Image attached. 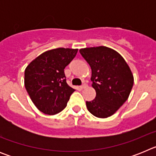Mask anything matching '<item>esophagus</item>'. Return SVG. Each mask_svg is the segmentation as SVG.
<instances>
[{
    "instance_id": "obj_1",
    "label": "esophagus",
    "mask_w": 156,
    "mask_h": 156,
    "mask_svg": "<svg viewBox=\"0 0 156 156\" xmlns=\"http://www.w3.org/2000/svg\"><path fill=\"white\" fill-rule=\"evenodd\" d=\"M87 87V85L86 84V83H83V84H82L80 86V88L81 89H84V88H86Z\"/></svg>"
}]
</instances>
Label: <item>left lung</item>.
Segmentation results:
<instances>
[{"mask_svg":"<svg viewBox=\"0 0 156 156\" xmlns=\"http://www.w3.org/2000/svg\"><path fill=\"white\" fill-rule=\"evenodd\" d=\"M80 53L91 69L92 87L96 97L86 101L92 115L107 118L113 115L127 100L133 84V76L124 58L105 46L82 48Z\"/></svg>","mask_w":156,"mask_h":156,"instance_id":"left-lung-1","label":"left lung"}]
</instances>
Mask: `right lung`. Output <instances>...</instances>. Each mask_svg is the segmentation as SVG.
<instances>
[{
  "mask_svg": "<svg viewBox=\"0 0 156 156\" xmlns=\"http://www.w3.org/2000/svg\"><path fill=\"white\" fill-rule=\"evenodd\" d=\"M78 49L59 48L44 52L25 70V87L32 101L47 115H55L66 108L75 91L66 83L64 69Z\"/></svg>",
  "mask_w": 156,
  "mask_h": 156,
  "instance_id": "obj_1",
  "label": "right lung"
}]
</instances>
